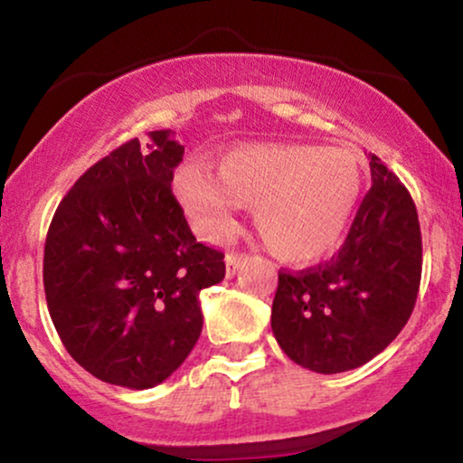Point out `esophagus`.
<instances>
[{"instance_id": "obj_1", "label": "esophagus", "mask_w": 463, "mask_h": 463, "mask_svg": "<svg viewBox=\"0 0 463 463\" xmlns=\"http://www.w3.org/2000/svg\"><path fill=\"white\" fill-rule=\"evenodd\" d=\"M246 261H248V254H243V252L226 254V276L228 279H232V276L239 272V268H241Z\"/></svg>"}]
</instances>
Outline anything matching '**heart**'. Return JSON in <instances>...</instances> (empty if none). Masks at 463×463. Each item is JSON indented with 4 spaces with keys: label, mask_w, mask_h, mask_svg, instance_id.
<instances>
[{
    "label": "heart",
    "mask_w": 463,
    "mask_h": 463,
    "mask_svg": "<svg viewBox=\"0 0 463 463\" xmlns=\"http://www.w3.org/2000/svg\"><path fill=\"white\" fill-rule=\"evenodd\" d=\"M361 191L364 169L353 152L309 143H250L228 150L215 176L198 163L174 174V194L202 237L226 241L237 231L239 206H254L265 246L289 263L337 252Z\"/></svg>",
    "instance_id": "obj_1"
}]
</instances>
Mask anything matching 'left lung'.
Segmentation results:
<instances>
[{
    "instance_id": "left-lung-1",
    "label": "left lung",
    "mask_w": 463,
    "mask_h": 463,
    "mask_svg": "<svg viewBox=\"0 0 463 463\" xmlns=\"http://www.w3.org/2000/svg\"><path fill=\"white\" fill-rule=\"evenodd\" d=\"M372 187L328 263L279 272L272 331L302 368L337 374L390 346L416 307L422 276L418 211L405 184L370 154Z\"/></svg>"
}]
</instances>
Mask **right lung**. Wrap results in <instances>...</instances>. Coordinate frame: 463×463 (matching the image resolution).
<instances>
[{"label": "right lung", "mask_w": 463, "mask_h": 463, "mask_svg": "<svg viewBox=\"0 0 463 463\" xmlns=\"http://www.w3.org/2000/svg\"><path fill=\"white\" fill-rule=\"evenodd\" d=\"M183 154L169 130L126 141L76 180L47 231L52 322L104 383L147 390L176 372L202 333L200 291L226 274L172 194Z\"/></svg>", "instance_id": "obj_1"}]
</instances>
